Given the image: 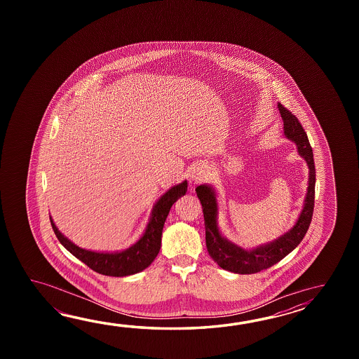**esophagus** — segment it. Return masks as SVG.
Wrapping results in <instances>:
<instances>
[{"mask_svg":"<svg viewBox=\"0 0 359 359\" xmlns=\"http://www.w3.org/2000/svg\"><path fill=\"white\" fill-rule=\"evenodd\" d=\"M206 176H208V170H206L205 165L198 164V165H196V168L192 170L191 181L194 183L204 182L206 180Z\"/></svg>","mask_w":359,"mask_h":359,"instance_id":"34e87169","label":"esophagus"}]
</instances>
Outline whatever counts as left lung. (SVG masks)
I'll list each match as a JSON object with an SVG mask.
<instances>
[{"instance_id": "left-lung-1", "label": "left lung", "mask_w": 359, "mask_h": 359, "mask_svg": "<svg viewBox=\"0 0 359 359\" xmlns=\"http://www.w3.org/2000/svg\"><path fill=\"white\" fill-rule=\"evenodd\" d=\"M278 110L283 121V130L286 137L290 138L298 145V151L309 167V184L305 198V204L295 226L283 236L277 238L271 244L259 246L252 250H244L236 245L231 244L219 233L217 227V200L210 186L201 184L196 187V194L203 205L204 221H205L206 249L219 267L238 273L252 275L263 269L272 267L292 252L304 238L309 224L312 222L314 209V187H316V168L313 161L312 146L306 136L302 123L291 113L289 109L278 104Z\"/></svg>"}]
</instances>
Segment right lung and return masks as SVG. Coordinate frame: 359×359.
<instances>
[{
    "instance_id": "add662e5",
    "label": "right lung",
    "mask_w": 359,
    "mask_h": 359,
    "mask_svg": "<svg viewBox=\"0 0 359 359\" xmlns=\"http://www.w3.org/2000/svg\"><path fill=\"white\" fill-rule=\"evenodd\" d=\"M186 191H187V182L184 181L172 187L168 192H165L159 198L156 205L154 206L153 215L147 224L144 236L124 252L109 254V252H88V250L81 249L76 245L70 243L67 237H64V235H61L60 231L56 229L51 218L50 221H51L55 235L61 245L68 252H72L76 258L82 260L86 266L91 268L92 271L97 272L100 275L114 276V277L135 275L149 267L153 263V260L156 258L158 252L161 250V233H163L164 222L168 217L172 205L186 194Z\"/></svg>"
}]
</instances>
